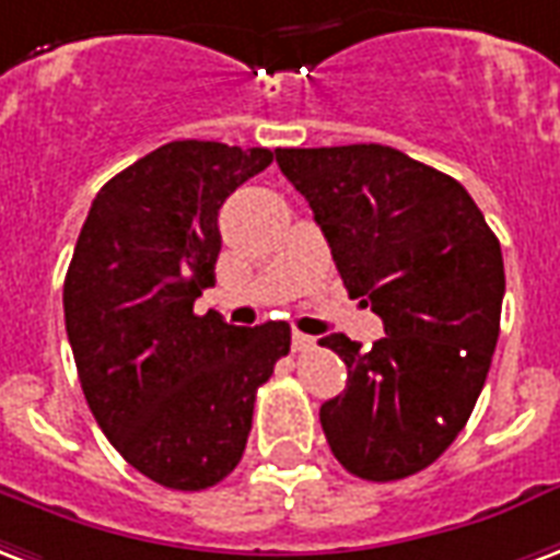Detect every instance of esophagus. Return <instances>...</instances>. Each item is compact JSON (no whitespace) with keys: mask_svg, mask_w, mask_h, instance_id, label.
<instances>
[{"mask_svg":"<svg viewBox=\"0 0 560 560\" xmlns=\"http://www.w3.org/2000/svg\"><path fill=\"white\" fill-rule=\"evenodd\" d=\"M291 343H293V353H305V350H312L314 347V338L305 332H293Z\"/></svg>","mask_w":560,"mask_h":560,"instance_id":"esophagus-1","label":"esophagus"}]
</instances>
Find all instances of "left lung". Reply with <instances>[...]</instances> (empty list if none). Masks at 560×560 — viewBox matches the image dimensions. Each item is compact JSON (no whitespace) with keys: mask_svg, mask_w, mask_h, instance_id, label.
Listing matches in <instances>:
<instances>
[{"mask_svg":"<svg viewBox=\"0 0 560 560\" xmlns=\"http://www.w3.org/2000/svg\"><path fill=\"white\" fill-rule=\"evenodd\" d=\"M276 163L347 293L385 326L368 353L341 332L320 341L347 364V388L320 407L326 442L355 478H409L445 454L483 388L504 296L499 240L454 177L388 144L279 148Z\"/></svg>","mask_w":560,"mask_h":560,"instance_id":"left-lung-1","label":"left lung"}]
</instances>
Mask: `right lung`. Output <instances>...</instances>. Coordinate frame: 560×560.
<instances>
[{
    "label": "right lung",
    "instance_id": "right-lung-1",
    "mask_svg": "<svg viewBox=\"0 0 560 560\" xmlns=\"http://www.w3.org/2000/svg\"><path fill=\"white\" fill-rule=\"evenodd\" d=\"M267 148L168 142L103 186L65 279V326L91 416L160 487L198 492L237 469L255 395L291 326H231L192 305L217 281L219 207Z\"/></svg>",
    "mask_w": 560,
    "mask_h": 560
}]
</instances>
